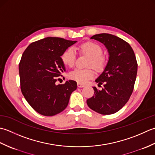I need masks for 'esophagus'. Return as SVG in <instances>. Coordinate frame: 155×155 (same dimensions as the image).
<instances>
[{"label":"esophagus","mask_w":155,"mask_h":155,"mask_svg":"<svg viewBox=\"0 0 155 155\" xmlns=\"http://www.w3.org/2000/svg\"><path fill=\"white\" fill-rule=\"evenodd\" d=\"M78 87H85V85L84 84H81V83H78Z\"/></svg>","instance_id":"esophagus-1"}]
</instances>
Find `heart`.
Listing matches in <instances>:
<instances>
[{
    "label": "heart",
    "mask_w": 155,
    "mask_h": 155,
    "mask_svg": "<svg viewBox=\"0 0 155 155\" xmlns=\"http://www.w3.org/2000/svg\"><path fill=\"white\" fill-rule=\"evenodd\" d=\"M80 51L91 56L88 66L93 67L97 70H102L106 64L105 58L102 55L103 49L98 44L94 42L84 43L79 47ZM61 58L64 65L68 67H73L76 59V51L74 47H69L63 52ZM95 75V71L92 68L80 69L77 68L71 71L69 77L73 80L81 84H86Z\"/></svg>",
    "instance_id": "1"
}]
</instances>
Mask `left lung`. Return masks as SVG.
Wrapping results in <instances>:
<instances>
[{"mask_svg":"<svg viewBox=\"0 0 155 155\" xmlns=\"http://www.w3.org/2000/svg\"><path fill=\"white\" fill-rule=\"evenodd\" d=\"M102 43L108 49L109 60L102 74L96 80L102 90L94 87V96L87 100L90 108L104 115L119 111L127 103L133 91L138 64L133 49L118 37L108 33L91 37Z\"/></svg>","mask_w":155,"mask_h":155,"instance_id":"obj_1","label":"left lung"}]
</instances>
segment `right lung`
Listing matches in <instances>:
<instances>
[{
	"mask_svg": "<svg viewBox=\"0 0 155 155\" xmlns=\"http://www.w3.org/2000/svg\"><path fill=\"white\" fill-rule=\"evenodd\" d=\"M60 37H46L31 43L23 52L18 66L22 94L40 114L51 116L68 106L71 93L77 89L74 80L55 82L65 71L61 56L76 43Z\"/></svg>",
	"mask_w": 155,
	"mask_h": 155,
	"instance_id": "1",
	"label": "right lung"
}]
</instances>
